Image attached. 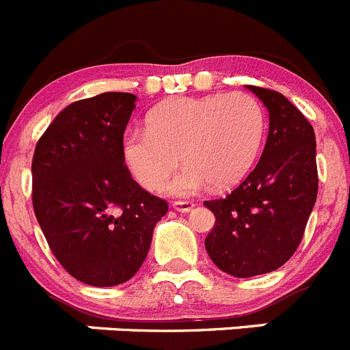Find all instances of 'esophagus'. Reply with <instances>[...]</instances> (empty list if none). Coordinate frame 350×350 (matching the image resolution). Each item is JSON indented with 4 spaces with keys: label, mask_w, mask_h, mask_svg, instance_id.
<instances>
[{
    "label": "esophagus",
    "mask_w": 350,
    "mask_h": 350,
    "mask_svg": "<svg viewBox=\"0 0 350 350\" xmlns=\"http://www.w3.org/2000/svg\"><path fill=\"white\" fill-rule=\"evenodd\" d=\"M172 207H174L176 211H179V213H188V211L193 209L195 204L190 202V200H174V202H172Z\"/></svg>",
    "instance_id": "esophagus-1"
}]
</instances>
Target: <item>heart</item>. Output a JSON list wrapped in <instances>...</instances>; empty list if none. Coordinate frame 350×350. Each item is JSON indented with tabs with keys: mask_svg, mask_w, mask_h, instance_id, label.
<instances>
[{
	"mask_svg": "<svg viewBox=\"0 0 350 350\" xmlns=\"http://www.w3.org/2000/svg\"><path fill=\"white\" fill-rule=\"evenodd\" d=\"M265 134V111L245 92L176 97L148 115V129L124 137V159L146 190H160L179 165L187 167L172 181L176 195H193L213 183L234 187L253 167Z\"/></svg>",
	"mask_w": 350,
	"mask_h": 350,
	"instance_id": "heart-1",
	"label": "heart"
}]
</instances>
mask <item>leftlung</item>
Here are the masks:
<instances>
[{"label":"left lung","mask_w":350,"mask_h":350,"mask_svg":"<svg viewBox=\"0 0 350 350\" xmlns=\"http://www.w3.org/2000/svg\"><path fill=\"white\" fill-rule=\"evenodd\" d=\"M245 87L269 109L265 148L232 193L204 202L216 218L206 237L207 254L234 277L272 272L295 254L319 183L312 125L281 92Z\"/></svg>","instance_id":"obj_1"}]
</instances>
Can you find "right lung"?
<instances>
[{
  "label": "right lung",
  "instance_id": "1",
  "mask_svg": "<svg viewBox=\"0 0 350 350\" xmlns=\"http://www.w3.org/2000/svg\"><path fill=\"white\" fill-rule=\"evenodd\" d=\"M136 96L105 92L66 106L33 155V207L53 256L85 284L129 281L169 204L141 188L124 159Z\"/></svg>",
  "mask_w": 350,
  "mask_h": 350
}]
</instances>
